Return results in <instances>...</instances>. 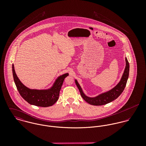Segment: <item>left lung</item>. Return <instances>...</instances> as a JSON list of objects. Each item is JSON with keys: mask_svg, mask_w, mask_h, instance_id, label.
Masks as SVG:
<instances>
[{"mask_svg": "<svg viewBox=\"0 0 146 146\" xmlns=\"http://www.w3.org/2000/svg\"><path fill=\"white\" fill-rule=\"evenodd\" d=\"M125 62L126 66L125 70L119 83L111 90L106 92L102 93L97 96L96 97H90L86 96L84 93L80 84L75 79V84L80 91L81 96L83 97L84 100L89 104L94 106H101L107 104L117 98L124 90L129 77V63L128 62L126 57L125 58Z\"/></svg>", "mask_w": 146, "mask_h": 146, "instance_id": "1", "label": "left lung"}]
</instances>
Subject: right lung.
Returning a JSON list of instances; mask_svg holds the SVG:
<instances>
[{
  "mask_svg": "<svg viewBox=\"0 0 146 146\" xmlns=\"http://www.w3.org/2000/svg\"><path fill=\"white\" fill-rule=\"evenodd\" d=\"M12 72L15 83L21 97L29 104L42 107L51 106L57 101L64 79L68 76V73L63 74L57 78L50 88L39 90L30 89L21 83L16 74L13 64Z\"/></svg>",
  "mask_w": 146,
  "mask_h": 146,
  "instance_id": "1",
  "label": "right lung"
}]
</instances>
